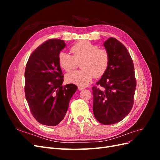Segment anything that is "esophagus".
Returning a JSON list of instances; mask_svg holds the SVG:
<instances>
[{
    "label": "esophagus",
    "mask_w": 160,
    "mask_h": 160,
    "mask_svg": "<svg viewBox=\"0 0 160 160\" xmlns=\"http://www.w3.org/2000/svg\"><path fill=\"white\" fill-rule=\"evenodd\" d=\"M85 89L84 87H82V86H79V87H78V89H79V91H81V90H83V89Z\"/></svg>",
    "instance_id": "1"
}]
</instances>
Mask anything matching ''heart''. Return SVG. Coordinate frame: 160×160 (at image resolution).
<instances>
[{
	"label": "heart",
	"instance_id": "b5f03b06",
	"mask_svg": "<svg viewBox=\"0 0 160 160\" xmlns=\"http://www.w3.org/2000/svg\"><path fill=\"white\" fill-rule=\"evenodd\" d=\"M72 55L66 52H61L58 56L59 65L69 72L77 66V62L81 61L82 69L69 72L66 75L68 83L79 86L88 85L94 76L100 77L107 71L109 63L108 52L88 41H81L72 46Z\"/></svg>",
	"mask_w": 160,
	"mask_h": 160
}]
</instances>
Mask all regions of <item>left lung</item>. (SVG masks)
<instances>
[{"instance_id": "1", "label": "left lung", "mask_w": 160, "mask_h": 160, "mask_svg": "<svg viewBox=\"0 0 160 160\" xmlns=\"http://www.w3.org/2000/svg\"><path fill=\"white\" fill-rule=\"evenodd\" d=\"M109 55L108 68L92 88L93 115L99 122L111 125L123 119L133 104L136 81L129 53L122 43L110 37L103 42Z\"/></svg>"}]
</instances>
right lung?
<instances>
[{
    "mask_svg": "<svg viewBox=\"0 0 160 160\" xmlns=\"http://www.w3.org/2000/svg\"><path fill=\"white\" fill-rule=\"evenodd\" d=\"M65 47L63 40L47 41L33 51L26 65V99L33 117L49 126H55L64 119L77 89L74 84L62 85L63 75L58 56Z\"/></svg>",
    "mask_w": 160,
    "mask_h": 160,
    "instance_id": "1",
    "label": "right lung"
}]
</instances>
